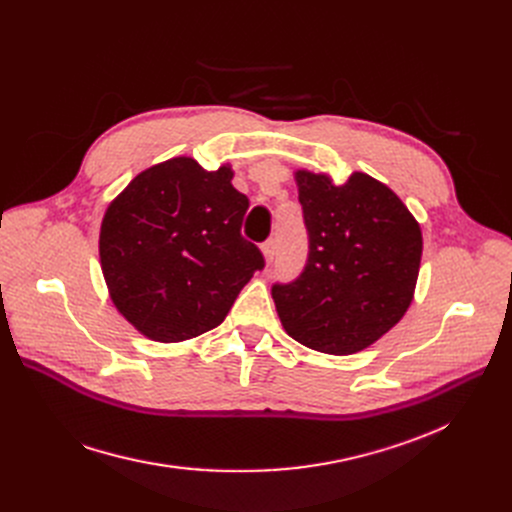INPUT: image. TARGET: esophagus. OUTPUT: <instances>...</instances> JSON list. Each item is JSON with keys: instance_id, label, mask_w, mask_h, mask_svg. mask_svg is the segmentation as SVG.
I'll use <instances>...</instances> for the list:
<instances>
[{"instance_id": "1", "label": "esophagus", "mask_w": 512, "mask_h": 512, "mask_svg": "<svg viewBox=\"0 0 512 512\" xmlns=\"http://www.w3.org/2000/svg\"><path fill=\"white\" fill-rule=\"evenodd\" d=\"M276 251H278V245H276V240H274V238H272V240H267V242H263L261 253H263V257H265V263H272V261H274Z\"/></svg>"}]
</instances>
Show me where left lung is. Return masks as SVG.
<instances>
[{
    "instance_id": "1",
    "label": "left lung",
    "mask_w": 512,
    "mask_h": 512,
    "mask_svg": "<svg viewBox=\"0 0 512 512\" xmlns=\"http://www.w3.org/2000/svg\"><path fill=\"white\" fill-rule=\"evenodd\" d=\"M309 257L292 284L272 297L288 336L328 355H353L390 332L413 303L421 226L384 182L353 172H294Z\"/></svg>"
}]
</instances>
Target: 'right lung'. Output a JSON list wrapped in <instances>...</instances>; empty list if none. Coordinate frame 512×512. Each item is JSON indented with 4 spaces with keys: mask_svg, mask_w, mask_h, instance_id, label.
<instances>
[{
    "mask_svg": "<svg viewBox=\"0 0 512 512\" xmlns=\"http://www.w3.org/2000/svg\"><path fill=\"white\" fill-rule=\"evenodd\" d=\"M232 178L230 164L207 172L180 155L134 176L107 205L101 272L114 307L145 338L182 342L220 326L263 267L240 236L249 199Z\"/></svg>",
    "mask_w": 512,
    "mask_h": 512,
    "instance_id": "1",
    "label": "right lung"
}]
</instances>
